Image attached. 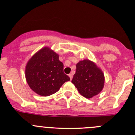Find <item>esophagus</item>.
<instances>
[{
  "label": "esophagus",
  "mask_w": 135,
  "mask_h": 135,
  "mask_svg": "<svg viewBox=\"0 0 135 135\" xmlns=\"http://www.w3.org/2000/svg\"><path fill=\"white\" fill-rule=\"evenodd\" d=\"M69 78H70V80H72V78H73V74H69Z\"/></svg>",
  "instance_id": "obj_1"
}]
</instances>
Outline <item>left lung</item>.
<instances>
[{"instance_id":"1","label":"left lung","mask_w":135,"mask_h":135,"mask_svg":"<svg viewBox=\"0 0 135 135\" xmlns=\"http://www.w3.org/2000/svg\"><path fill=\"white\" fill-rule=\"evenodd\" d=\"M72 83L79 94L86 98H91L101 91L104 77L94 63L88 60L81 61L76 65V72Z\"/></svg>"}]
</instances>
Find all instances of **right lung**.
Segmentation results:
<instances>
[{"instance_id":"1","label":"right lung","mask_w":135,"mask_h":135,"mask_svg":"<svg viewBox=\"0 0 135 135\" xmlns=\"http://www.w3.org/2000/svg\"><path fill=\"white\" fill-rule=\"evenodd\" d=\"M26 78L30 88L37 94L49 96L57 92L70 78L63 72V64L59 56L45 47L28 61Z\"/></svg>"}]
</instances>
